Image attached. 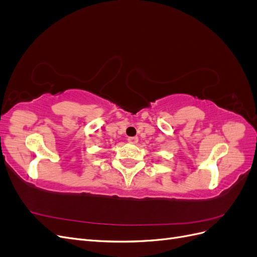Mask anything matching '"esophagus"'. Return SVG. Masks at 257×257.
<instances>
[{"instance_id": "esophagus-1", "label": "esophagus", "mask_w": 257, "mask_h": 257, "mask_svg": "<svg viewBox=\"0 0 257 257\" xmlns=\"http://www.w3.org/2000/svg\"><path fill=\"white\" fill-rule=\"evenodd\" d=\"M127 142L131 144H136L138 142V138L137 137H128Z\"/></svg>"}]
</instances>
